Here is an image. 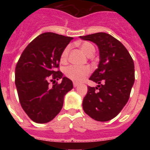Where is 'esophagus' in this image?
I'll use <instances>...</instances> for the list:
<instances>
[{
  "label": "esophagus",
  "instance_id": "34e87169",
  "mask_svg": "<svg viewBox=\"0 0 150 150\" xmlns=\"http://www.w3.org/2000/svg\"><path fill=\"white\" fill-rule=\"evenodd\" d=\"M73 86H74V87H78V86H79V83H73Z\"/></svg>",
  "mask_w": 150,
  "mask_h": 150
}]
</instances>
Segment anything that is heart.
Returning <instances> with one entry per match:
<instances>
[{
  "label": "heart",
  "mask_w": 150,
  "mask_h": 150,
  "mask_svg": "<svg viewBox=\"0 0 150 150\" xmlns=\"http://www.w3.org/2000/svg\"><path fill=\"white\" fill-rule=\"evenodd\" d=\"M81 51L86 54L87 57H91L93 56L95 52V48L91 43L88 42H83L80 45ZM69 47L67 46L64 48L61 55V61L65 62L67 59L69 54ZM90 68L88 67H79L72 65L68 67L65 70L66 76L71 81L74 82H81L90 74Z\"/></svg>",
  "instance_id": "1"
}]
</instances>
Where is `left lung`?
Here are the masks:
<instances>
[{
  "label": "left lung",
  "instance_id": "1",
  "mask_svg": "<svg viewBox=\"0 0 150 150\" xmlns=\"http://www.w3.org/2000/svg\"><path fill=\"white\" fill-rule=\"evenodd\" d=\"M80 38L94 43L99 51L98 68L89 78L98 85L88 87L83 108L95 120L108 121L128 102L135 81L134 61L125 47L110 34L97 33Z\"/></svg>",
  "mask_w": 150,
  "mask_h": 150
}]
</instances>
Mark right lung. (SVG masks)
Listing matches in <instances>:
<instances>
[{
	"instance_id": "1",
	"label": "right lung",
	"mask_w": 150,
	"mask_h": 150,
	"mask_svg": "<svg viewBox=\"0 0 150 150\" xmlns=\"http://www.w3.org/2000/svg\"><path fill=\"white\" fill-rule=\"evenodd\" d=\"M72 39L54 33H42L25 48L18 61L15 85L19 102L37 123L52 120L61 111L65 94L73 88L72 81L57 70L63 51ZM50 79L63 81L51 86Z\"/></svg>"
}]
</instances>
